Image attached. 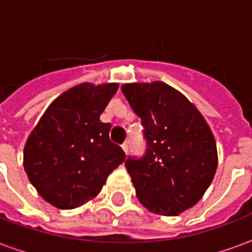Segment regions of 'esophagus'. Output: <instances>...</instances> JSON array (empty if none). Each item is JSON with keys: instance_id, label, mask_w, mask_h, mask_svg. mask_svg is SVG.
I'll use <instances>...</instances> for the list:
<instances>
[{"instance_id": "34e87169", "label": "esophagus", "mask_w": 252, "mask_h": 252, "mask_svg": "<svg viewBox=\"0 0 252 252\" xmlns=\"http://www.w3.org/2000/svg\"><path fill=\"white\" fill-rule=\"evenodd\" d=\"M121 148H123V151H124V153L128 154V151H129V144H128V142L123 143V144H121Z\"/></svg>"}]
</instances>
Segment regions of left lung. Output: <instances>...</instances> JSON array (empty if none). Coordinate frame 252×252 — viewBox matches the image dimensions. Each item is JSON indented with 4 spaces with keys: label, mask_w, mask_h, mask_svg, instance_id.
<instances>
[{
    "label": "left lung",
    "mask_w": 252,
    "mask_h": 252,
    "mask_svg": "<svg viewBox=\"0 0 252 252\" xmlns=\"http://www.w3.org/2000/svg\"><path fill=\"white\" fill-rule=\"evenodd\" d=\"M121 92L142 119L147 142L142 158L126 160L137 198L154 213L177 216L194 206L213 181V133L194 105L164 82L126 83Z\"/></svg>",
    "instance_id": "8db88e82"
}]
</instances>
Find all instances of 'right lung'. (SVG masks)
Returning <instances> with one entry per match:
<instances>
[{
  "mask_svg": "<svg viewBox=\"0 0 252 252\" xmlns=\"http://www.w3.org/2000/svg\"><path fill=\"white\" fill-rule=\"evenodd\" d=\"M117 83H81L61 94L31 132L24 169L37 193L59 209H74L98 194L108 175L126 160L99 116Z\"/></svg>",
  "mask_w": 252,
  "mask_h": 252,
  "instance_id": "1",
  "label": "right lung"
}]
</instances>
